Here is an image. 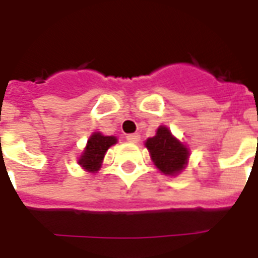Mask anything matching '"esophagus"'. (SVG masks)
<instances>
[{"label":"esophagus","instance_id":"esophagus-1","mask_svg":"<svg viewBox=\"0 0 258 258\" xmlns=\"http://www.w3.org/2000/svg\"><path fill=\"white\" fill-rule=\"evenodd\" d=\"M125 139H127L130 143H138L141 141V135H139V134H128V135L125 137Z\"/></svg>","mask_w":258,"mask_h":258}]
</instances>
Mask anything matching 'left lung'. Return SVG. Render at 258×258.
Wrapping results in <instances>:
<instances>
[{
	"instance_id": "1",
	"label": "left lung",
	"mask_w": 258,
	"mask_h": 258,
	"mask_svg": "<svg viewBox=\"0 0 258 258\" xmlns=\"http://www.w3.org/2000/svg\"><path fill=\"white\" fill-rule=\"evenodd\" d=\"M147 150L154 165L168 176H176L185 169L189 158V150L177 138L172 135L168 127L161 125L155 137L149 138L146 142Z\"/></svg>"
}]
</instances>
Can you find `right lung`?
Instances as JSON below:
<instances>
[{
	"label": "right lung",
	"instance_id": "1",
	"mask_svg": "<svg viewBox=\"0 0 258 258\" xmlns=\"http://www.w3.org/2000/svg\"><path fill=\"white\" fill-rule=\"evenodd\" d=\"M116 142V137H105L101 133H93L88 139L85 150L80 157L78 164L88 172H97L101 168L107 150Z\"/></svg>",
	"mask_w": 258,
	"mask_h": 258
}]
</instances>
